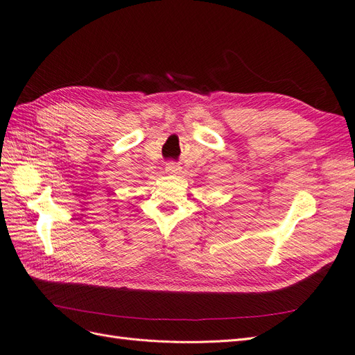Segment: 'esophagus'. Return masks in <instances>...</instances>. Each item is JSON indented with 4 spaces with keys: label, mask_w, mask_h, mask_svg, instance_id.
Listing matches in <instances>:
<instances>
[{
    "label": "esophagus",
    "mask_w": 355,
    "mask_h": 355,
    "mask_svg": "<svg viewBox=\"0 0 355 355\" xmlns=\"http://www.w3.org/2000/svg\"><path fill=\"white\" fill-rule=\"evenodd\" d=\"M180 170H182V167L176 162H167V164H166L167 173H179Z\"/></svg>",
    "instance_id": "1"
}]
</instances>
